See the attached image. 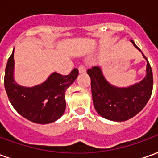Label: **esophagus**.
<instances>
[{"mask_svg":"<svg viewBox=\"0 0 158 158\" xmlns=\"http://www.w3.org/2000/svg\"><path fill=\"white\" fill-rule=\"evenodd\" d=\"M79 72L80 73H84L86 72V69L84 65H80L79 67Z\"/></svg>","mask_w":158,"mask_h":158,"instance_id":"obj_1","label":"esophagus"}]
</instances>
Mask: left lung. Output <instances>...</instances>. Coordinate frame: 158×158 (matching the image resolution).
Segmentation results:
<instances>
[{
	"instance_id": "obj_1",
	"label": "left lung",
	"mask_w": 158,
	"mask_h": 158,
	"mask_svg": "<svg viewBox=\"0 0 158 158\" xmlns=\"http://www.w3.org/2000/svg\"><path fill=\"white\" fill-rule=\"evenodd\" d=\"M136 49H140L135 44ZM141 52V51H140ZM145 78L129 87L120 88L111 85L103 76L100 67L95 66L87 70L91 80V92L94 106L100 116L108 120L122 122L135 116L145 107L152 93V70L148 60Z\"/></svg>"
}]
</instances>
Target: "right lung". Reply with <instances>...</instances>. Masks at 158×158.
Masks as SVG:
<instances>
[{"instance_id":"obj_1","label":"right lung","mask_w":158,"mask_h":158,"mask_svg":"<svg viewBox=\"0 0 158 158\" xmlns=\"http://www.w3.org/2000/svg\"><path fill=\"white\" fill-rule=\"evenodd\" d=\"M14 49L8 58L4 85L9 101L18 113L31 122L46 124L63 115L66 108L65 92L75 81L79 70L73 69L69 75L52 73L45 82L33 87L17 84L13 78Z\"/></svg>"}]
</instances>
